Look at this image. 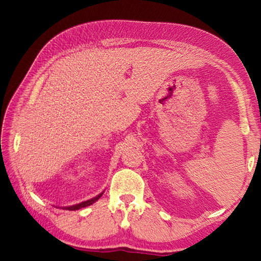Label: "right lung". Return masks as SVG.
<instances>
[{"instance_id": "right-lung-1", "label": "right lung", "mask_w": 261, "mask_h": 261, "mask_svg": "<svg viewBox=\"0 0 261 261\" xmlns=\"http://www.w3.org/2000/svg\"><path fill=\"white\" fill-rule=\"evenodd\" d=\"M102 194H103V193L99 194V195H97L96 197H93V198H91V199H88V201H85V202H82V203H80V204L73 205V206L66 207V210H68V211H76V210H80V208H83V207H86V206H88V205H92L94 202H96L97 199L102 196Z\"/></svg>"}]
</instances>
